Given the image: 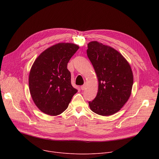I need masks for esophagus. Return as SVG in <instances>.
Listing matches in <instances>:
<instances>
[{"label": "esophagus", "instance_id": "obj_1", "mask_svg": "<svg viewBox=\"0 0 159 159\" xmlns=\"http://www.w3.org/2000/svg\"><path fill=\"white\" fill-rule=\"evenodd\" d=\"M86 85H82L80 86V89H81V90H84L86 89Z\"/></svg>", "mask_w": 159, "mask_h": 159}]
</instances>
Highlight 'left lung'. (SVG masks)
I'll return each mask as SVG.
<instances>
[{
  "label": "left lung",
  "mask_w": 159,
  "mask_h": 159,
  "mask_svg": "<svg viewBox=\"0 0 159 159\" xmlns=\"http://www.w3.org/2000/svg\"><path fill=\"white\" fill-rule=\"evenodd\" d=\"M87 55L98 80L97 95L88 102L90 109L100 115H111L130 97L133 84L130 65L116 50L97 41L88 44Z\"/></svg>",
  "instance_id": "obj_1"
}]
</instances>
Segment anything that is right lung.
<instances>
[{
    "label": "right lung",
    "mask_w": 159,
    "mask_h": 159,
    "mask_svg": "<svg viewBox=\"0 0 159 159\" xmlns=\"http://www.w3.org/2000/svg\"><path fill=\"white\" fill-rule=\"evenodd\" d=\"M79 47L71 43H58L46 49L33 63L29 76L33 101L43 113L56 116L68 107L77 92L71 84L67 65Z\"/></svg>",
    "instance_id": "add662e5"
}]
</instances>
